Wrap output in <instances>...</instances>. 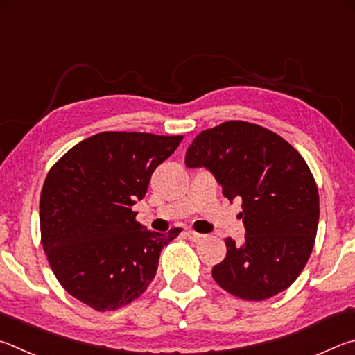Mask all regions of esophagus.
Segmentation results:
<instances>
[{
    "label": "esophagus",
    "instance_id": "1",
    "mask_svg": "<svg viewBox=\"0 0 355 355\" xmlns=\"http://www.w3.org/2000/svg\"><path fill=\"white\" fill-rule=\"evenodd\" d=\"M185 235H187L189 240H191V241H200V240L204 239L202 234H198V232H195V231H191V229H189V231L185 232Z\"/></svg>",
    "mask_w": 355,
    "mask_h": 355
}]
</instances>
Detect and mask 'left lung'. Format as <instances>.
Instances as JSON below:
<instances>
[{"label": "left lung", "mask_w": 355, "mask_h": 355, "mask_svg": "<svg viewBox=\"0 0 355 355\" xmlns=\"http://www.w3.org/2000/svg\"><path fill=\"white\" fill-rule=\"evenodd\" d=\"M185 165L207 168L229 201H243L245 241L225 240L215 282L246 301L288 288L312 254L320 218L318 189L302 155L270 129L226 121L196 135Z\"/></svg>", "instance_id": "obj_1"}]
</instances>
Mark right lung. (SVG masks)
I'll return each mask as SVG.
<instances>
[{
	"instance_id": "add662e5",
	"label": "right lung",
	"mask_w": 355,
	"mask_h": 355,
	"mask_svg": "<svg viewBox=\"0 0 355 355\" xmlns=\"http://www.w3.org/2000/svg\"><path fill=\"white\" fill-rule=\"evenodd\" d=\"M182 135L99 132L48 171L40 195L42 245L62 287L109 312L137 300L155 276L162 248L182 229L153 232L132 206Z\"/></svg>"
}]
</instances>
